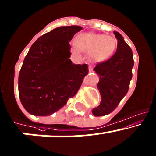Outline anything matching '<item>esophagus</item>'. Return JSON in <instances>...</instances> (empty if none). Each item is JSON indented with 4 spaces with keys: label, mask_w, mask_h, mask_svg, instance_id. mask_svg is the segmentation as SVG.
Masks as SVG:
<instances>
[{
    "label": "esophagus",
    "mask_w": 156,
    "mask_h": 156,
    "mask_svg": "<svg viewBox=\"0 0 156 156\" xmlns=\"http://www.w3.org/2000/svg\"><path fill=\"white\" fill-rule=\"evenodd\" d=\"M89 72H90V73L93 72V67H92V66H89Z\"/></svg>",
    "instance_id": "obj_1"
}]
</instances>
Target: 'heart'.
I'll list each match as a JSON object with an SVG mask.
<instances>
[{
    "instance_id": "obj_1",
    "label": "heart",
    "mask_w": 156,
    "mask_h": 156,
    "mask_svg": "<svg viewBox=\"0 0 156 156\" xmlns=\"http://www.w3.org/2000/svg\"><path fill=\"white\" fill-rule=\"evenodd\" d=\"M117 46L114 36L99 34H81L75 38L74 49L76 52L88 53L90 59L95 62H103L112 56Z\"/></svg>"
}]
</instances>
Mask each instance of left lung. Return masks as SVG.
I'll return each mask as SVG.
<instances>
[{
  "label": "left lung",
  "instance_id": "1",
  "mask_svg": "<svg viewBox=\"0 0 156 156\" xmlns=\"http://www.w3.org/2000/svg\"><path fill=\"white\" fill-rule=\"evenodd\" d=\"M117 39L116 53L108 60L99 63L94 71L99 76L97 87L101 101L92 113L96 117L107 115L112 112L126 96L132 78L133 54L119 33L114 31Z\"/></svg>",
  "mask_w": 156,
  "mask_h": 156
}]
</instances>
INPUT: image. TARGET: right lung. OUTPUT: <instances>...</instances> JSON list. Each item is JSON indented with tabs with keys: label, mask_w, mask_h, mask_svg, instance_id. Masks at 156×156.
Instances as JSON below:
<instances>
[{
	"label": "right lung",
	"mask_w": 156,
	"mask_h": 156,
	"mask_svg": "<svg viewBox=\"0 0 156 156\" xmlns=\"http://www.w3.org/2000/svg\"><path fill=\"white\" fill-rule=\"evenodd\" d=\"M81 30L77 25L57 27L31 45L19 75V98L30 114L51 115L81 87L88 66L73 63L69 42Z\"/></svg>",
	"instance_id": "obj_1"
}]
</instances>
